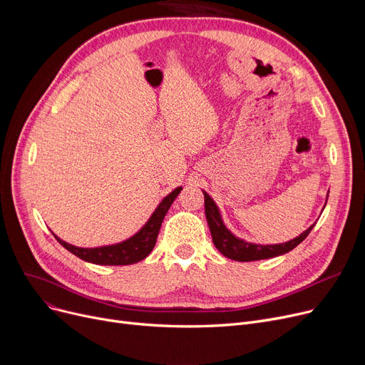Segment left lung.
Returning a JSON list of instances; mask_svg holds the SVG:
<instances>
[{
    "label": "left lung",
    "instance_id": "8db88e82",
    "mask_svg": "<svg viewBox=\"0 0 365 365\" xmlns=\"http://www.w3.org/2000/svg\"><path fill=\"white\" fill-rule=\"evenodd\" d=\"M202 194H204V204H205V217H207V223L210 227V232H212V238L216 248L223 256L237 262H253V260H262V259H271V257L289 253L309 235L312 227L315 226V225L309 226L303 234H300L299 237H296L289 242L272 244V245L247 242L241 238H237L231 231H229L222 220L219 207L216 205V202L205 192V190H202Z\"/></svg>",
    "mask_w": 365,
    "mask_h": 365
}]
</instances>
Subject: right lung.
<instances>
[{"mask_svg": "<svg viewBox=\"0 0 365 365\" xmlns=\"http://www.w3.org/2000/svg\"><path fill=\"white\" fill-rule=\"evenodd\" d=\"M182 186L176 187L173 192H170L155 208V212L152 213L149 220L145 223V226L140 229L138 234H134L128 240L112 244V245H103V247H94V248H83L75 247L72 244L65 242L59 237L54 238L63 245L68 252L75 255L86 262L94 263V264H108V266H121V264H133L143 260L155 247L157 237L160 232L161 223L168 212L170 205L176 197L180 194Z\"/></svg>", "mask_w": 365, "mask_h": 365, "instance_id": "right-lung-1", "label": "right lung"}]
</instances>
